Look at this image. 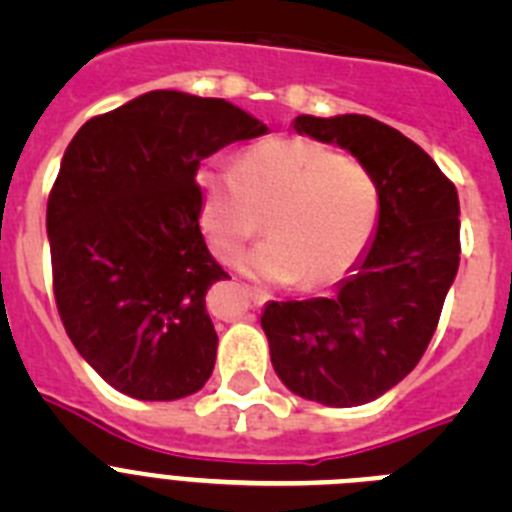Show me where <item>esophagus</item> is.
<instances>
[{"label": "esophagus", "mask_w": 512, "mask_h": 512, "mask_svg": "<svg viewBox=\"0 0 512 512\" xmlns=\"http://www.w3.org/2000/svg\"><path fill=\"white\" fill-rule=\"evenodd\" d=\"M248 297H251L253 305H264L266 300H269V292H264V289H256V287H246Z\"/></svg>", "instance_id": "esophagus-1"}]
</instances>
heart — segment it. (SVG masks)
<instances>
[{"instance_id":"1","label":"heart","mask_w":512,"mask_h":512,"mask_svg":"<svg viewBox=\"0 0 512 512\" xmlns=\"http://www.w3.org/2000/svg\"><path fill=\"white\" fill-rule=\"evenodd\" d=\"M200 220L217 259L230 261L264 228L266 241L243 259L271 282L323 287L356 264L379 223L377 179L361 161L307 138L261 140L238 169L205 166Z\"/></svg>"}]
</instances>
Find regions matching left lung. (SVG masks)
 <instances>
[{
  "label": "left lung",
  "instance_id": "1",
  "mask_svg": "<svg viewBox=\"0 0 512 512\" xmlns=\"http://www.w3.org/2000/svg\"><path fill=\"white\" fill-rule=\"evenodd\" d=\"M295 130L338 143L372 171L377 235L333 295L269 302L261 328L289 390L354 408L408 377L436 333L459 269V197L418 143L374 117L300 115Z\"/></svg>",
  "mask_w": 512,
  "mask_h": 512
}]
</instances>
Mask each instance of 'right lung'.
<instances>
[{
    "instance_id": "1",
    "label": "right lung",
    "mask_w": 512,
    "mask_h": 512,
    "mask_svg": "<svg viewBox=\"0 0 512 512\" xmlns=\"http://www.w3.org/2000/svg\"><path fill=\"white\" fill-rule=\"evenodd\" d=\"M266 125L225 99L158 89L92 117L48 197L53 295L84 361L122 395L179 400L217 354L207 289L230 279L200 230L197 169Z\"/></svg>"
}]
</instances>
